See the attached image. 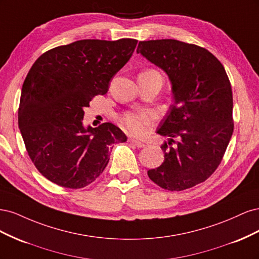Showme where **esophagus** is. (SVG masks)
I'll use <instances>...</instances> for the list:
<instances>
[{"label": "esophagus", "instance_id": "esophagus-1", "mask_svg": "<svg viewBox=\"0 0 259 259\" xmlns=\"http://www.w3.org/2000/svg\"><path fill=\"white\" fill-rule=\"evenodd\" d=\"M128 142H130L131 144H133V145H135V146H136V147H138V148H143V147H145V146H146L144 142H140V140H138V139H134V138H130V139H128Z\"/></svg>", "mask_w": 259, "mask_h": 259}]
</instances>
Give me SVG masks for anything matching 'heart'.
<instances>
[{
    "instance_id": "heart-1",
    "label": "heart",
    "mask_w": 259,
    "mask_h": 259,
    "mask_svg": "<svg viewBox=\"0 0 259 259\" xmlns=\"http://www.w3.org/2000/svg\"><path fill=\"white\" fill-rule=\"evenodd\" d=\"M155 119V115L151 111L125 112L120 116L122 126L132 134L144 135L147 126H149Z\"/></svg>"
}]
</instances>
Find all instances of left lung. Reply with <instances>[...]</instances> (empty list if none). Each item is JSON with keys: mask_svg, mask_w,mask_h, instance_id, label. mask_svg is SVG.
<instances>
[{"mask_svg": "<svg viewBox=\"0 0 259 259\" xmlns=\"http://www.w3.org/2000/svg\"><path fill=\"white\" fill-rule=\"evenodd\" d=\"M137 54L168 75L174 97L156 131L168 137L161 146L164 162L148 170L149 178L169 191L205 182L233 133L232 91L224 66L207 50L171 38L139 42ZM174 138L180 140L171 147Z\"/></svg>", "mask_w": 259, "mask_h": 259, "instance_id": "1", "label": "left lung"}]
</instances>
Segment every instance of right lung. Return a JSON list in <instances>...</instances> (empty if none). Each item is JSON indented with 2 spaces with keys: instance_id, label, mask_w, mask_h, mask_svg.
Segmentation results:
<instances>
[{
  "instance_id": "right-lung-1",
  "label": "right lung",
  "mask_w": 259,
  "mask_h": 259,
  "mask_svg": "<svg viewBox=\"0 0 259 259\" xmlns=\"http://www.w3.org/2000/svg\"><path fill=\"white\" fill-rule=\"evenodd\" d=\"M134 38L81 40L42 54L22 84L18 126L37 170L58 186L80 189L95 180L114 143L126 135L112 123L84 127V108L105 95L126 64Z\"/></svg>"
}]
</instances>
